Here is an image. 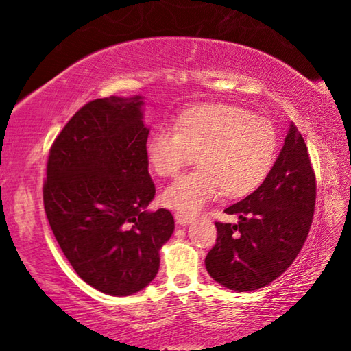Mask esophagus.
<instances>
[{"label":"esophagus","instance_id":"obj_1","mask_svg":"<svg viewBox=\"0 0 351 351\" xmlns=\"http://www.w3.org/2000/svg\"><path fill=\"white\" fill-rule=\"evenodd\" d=\"M175 219H176V223L178 224H181V226H187V224H190L193 221V217L192 215H187V213H180V212H176L175 213Z\"/></svg>","mask_w":351,"mask_h":351}]
</instances>
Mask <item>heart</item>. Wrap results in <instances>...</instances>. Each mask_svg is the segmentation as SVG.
Here are the masks:
<instances>
[{
	"mask_svg": "<svg viewBox=\"0 0 351 351\" xmlns=\"http://www.w3.org/2000/svg\"><path fill=\"white\" fill-rule=\"evenodd\" d=\"M276 128L245 108L209 104L178 117L176 130L159 128L147 141V158L161 176L175 175L197 159L199 167L178 176L164 190L170 209L195 213L223 192L241 198L254 192L274 162Z\"/></svg>",
	"mask_w": 351,
	"mask_h": 351,
	"instance_id": "b5f03b06",
	"label": "heart"
}]
</instances>
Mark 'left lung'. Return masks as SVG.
Here are the masks:
<instances>
[{
    "label": "left lung",
    "instance_id": "8db88e82",
    "mask_svg": "<svg viewBox=\"0 0 351 351\" xmlns=\"http://www.w3.org/2000/svg\"><path fill=\"white\" fill-rule=\"evenodd\" d=\"M316 176L293 122L260 187L224 212L239 223L217 221V243L206 269L217 283L245 293L269 285L289 268L310 232Z\"/></svg>",
    "mask_w": 351,
    "mask_h": 351
}]
</instances>
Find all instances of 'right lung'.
I'll return each instance as SVG.
<instances>
[{"label":"right lung","mask_w":351,"mask_h":351,"mask_svg":"<svg viewBox=\"0 0 351 351\" xmlns=\"http://www.w3.org/2000/svg\"><path fill=\"white\" fill-rule=\"evenodd\" d=\"M144 100L105 97L71 117L52 144L43 203L64 257L83 282L110 295L144 289L175 229L167 209L148 212Z\"/></svg>","instance_id":"add662e5"}]
</instances>
